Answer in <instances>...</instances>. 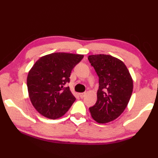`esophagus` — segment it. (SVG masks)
Masks as SVG:
<instances>
[{
	"label": "esophagus",
	"mask_w": 158,
	"mask_h": 158,
	"mask_svg": "<svg viewBox=\"0 0 158 158\" xmlns=\"http://www.w3.org/2000/svg\"><path fill=\"white\" fill-rule=\"evenodd\" d=\"M85 94H86V93H79V96H80V98H83L84 97H85Z\"/></svg>",
	"instance_id": "obj_1"
}]
</instances>
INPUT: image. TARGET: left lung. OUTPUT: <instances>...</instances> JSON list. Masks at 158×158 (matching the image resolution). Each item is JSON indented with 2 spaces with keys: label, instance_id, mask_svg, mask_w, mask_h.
Listing matches in <instances>:
<instances>
[{
  "label": "left lung",
  "instance_id": "left-lung-1",
  "mask_svg": "<svg viewBox=\"0 0 158 158\" xmlns=\"http://www.w3.org/2000/svg\"><path fill=\"white\" fill-rule=\"evenodd\" d=\"M89 62L99 77L98 100L89 110L99 123L114 121L126 108L133 89L127 67L118 58L106 54L90 55Z\"/></svg>",
  "mask_w": 158,
  "mask_h": 158
}]
</instances>
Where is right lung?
I'll return each mask as SVG.
<instances>
[{"label":"right lung","instance_id":"right-lung-1","mask_svg":"<svg viewBox=\"0 0 158 158\" xmlns=\"http://www.w3.org/2000/svg\"><path fill=\"white\" fill-rule=\"evenodd\" d=\"M83 58L79 54L53 53L34 64L28 74V91L32 105L42 116L58 118L73 105L76 98L65 85Z\"/></svg>","mask_w":158,"mask_h":158}]
</instances>
